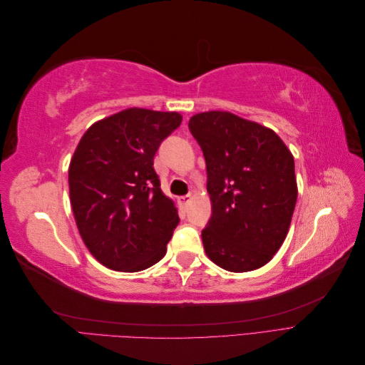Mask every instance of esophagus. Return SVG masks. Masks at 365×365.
<instances>
[{
	"label": "esophagus",
	"instance_id": "34e87169",
	"mask_svg": "<svg viewBox=\"0 0 365 365\" xmlns=\"http://www.w3.org/2000/svg\"><path fill=\"white\" fill-rule=\"evenodd\" d=\"M192 197H193L192 193L185 195V196H180V197H178V202H180L182 207H187V205H189V202L192 201Z\"/></svg>",
	"mask_w": 365,
	"mask_h": 365
}]
</instances>
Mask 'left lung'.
<instances>
[{
	"label": "left lung",
	"instance_id": "obj_1",
	"mask_svg": "<svg viewBox=\"0 0 365 365\" xmlns=\"http://www.w3.org/2000/svg\"><path fill=\"white\" fill-rule=\"evenodd\" d=\"M207 165L212 217L202 230L208 259L231 272L267 264L288 235L297 202L294 157L274 130L231 113L189 121Z\"/></svg>",
	"mask_w": 365,
	"mask_h": 365
}]
</instances>
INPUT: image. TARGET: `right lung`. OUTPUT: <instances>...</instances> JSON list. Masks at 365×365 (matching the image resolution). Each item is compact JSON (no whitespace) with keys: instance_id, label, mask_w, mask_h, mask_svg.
<instances>
[{"instance_id":"add662e5","label":"right lung","mask_w":365,"mask_h":365,"mask_svg":"<svg viewBox=\"0 0 365 365\" xmlns=\"http://www.w3.org/2000/svg\"><path fill=\"white\" fill-rule=\"evenodd\" d=\"M181 121L178 113L130 108L97 121L76 148L68 169L74 219L109 269L143 271L168 251L180 216L161 192L153 157Z\"/></svg>"}]
</instances>
